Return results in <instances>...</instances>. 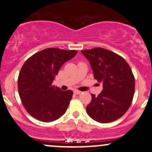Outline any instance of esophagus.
Returning <instances> with one entry per match:
<instances>
[{
  "label": "esophagus",
  "instance_id": "34e87169",
  "mask_svg": "<svg viewBox=\"0 0 152 152\" xmlns=\"http://www.w3.org/2000/svg\"><path fill=\"white\" fill-rule=\"evenodd\" d=\"M74 93L76 94V95H79V94L81 93V92L79 91V90H74Z\"/></svg>",
  "mask_w": 152,
  "mask_h": 152
}]
</instances>
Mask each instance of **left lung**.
<instances>
[{"instance_id":"obj_1","label":"left lung","mask_w":152,"mask_h":152,"mask_svg":"<svg viewBox=\"0 0 152 152\" xmlns=\"http://www.w3.org/2000/svg\"><path fill=\"white\" fill-rule=\"evenodd\" d=\"M81 53L89 61L94 78L103 83L98 96L91 94L88 114L102 124L117 120L128 111L133 98L135 78L131 69L122 57L107 49L96 48Z\"/></svg>"}]
</instances>
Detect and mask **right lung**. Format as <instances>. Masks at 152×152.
Returning a JSON list of instances; mask_svg holds the SVG:
<instances>
[{
    "label": "right lung",
    "mask_w": 152,
    "mask_h": 152,
    "mask_svg": "<svg viewBox=\"0 0 152 152\" xmlns=\"http://www.w3.org/2000/svg\"><path fill=\"white\" fill-rule=\"evenodd\" d=\"M76 53V50L50 48L25 62L19 74L18 91L25 109L34 118L52 122L66 112L73 91H62L52 83L62 65Z\"/></svg>",
    "instance_id": "1"
}]
</instances>
